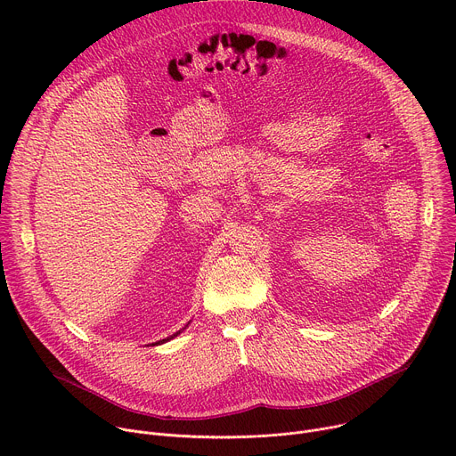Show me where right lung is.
<instances>
[{
    "label": "right lung",
    "instance_id": "right-lung-1",
    "mask_svg": "<svg viewBox=\"0 0 456 456\" xmlns=\"http://www.w3.org/2000/svg\"><path fill=\"white\" fill-rule=\"evenodd\" d=\"M175 336H178V332H176V334H173V336H171V338H167V339H162V341H159V343H155V345H162V343H166V341H169V339H173V338H175Z\"/></svg>",
    "mask_w": 456,
    "mask_h": 456
}]
</instances>
